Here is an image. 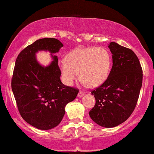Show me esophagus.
Masks as SVG:
<instances>
[{
    "mask_svg": "<svg viewBox=\"0 0 154 154\" xmlns=\"http://www.w3.org/2000/svg\"><path fill=\"white\" fill-rule=\"evenodd\" d=\"M84 94H85L83 91H79V94H78V97H84Z\"/></svg>",
    "mask_w": 154,
    "mask_h": 154,
    "instance_id": "obj_1",
    "label": "esophagus"
}]
</instances>
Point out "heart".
Returning <instances> with one entry per match:
<instances>
[{
	"label": "heart",
	"instance_id": "b5f03b06",
	"mask_svg": "<svg viewBox=\"0 0 154 154\" xmlns=\"http://www.w3.org/2000/svg\"><path fill=\"white\" fill-rule=\"evenodd\" d=\"M112 57L104 48H76L68 54L60 69L66 84L72 85L80 75L81 80L89 87H97L109 75Z\"/></svg>",
	"mask_w": 154,
	"mask_h": 154
}]
</instances>
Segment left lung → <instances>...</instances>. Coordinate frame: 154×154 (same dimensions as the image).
Here are the masks:
<instances>
[{
	"mask_svg": "<svg viewBox=\"0 0 154 154\" xmlns=\"http://www.w3.org/2000/svg\"><path fill=\"white\" fill-rule=\"evenodd\" d=\"M112 68L102 85L91 91L96 104L88 112L94 122L114 128L127 120L136 106L143 81V70L135 52L112 42Z\"/></svg>",
	"mask_w": 154,
	"mask_h": 154,
	"instance_id": "left-lung-1",
	"label": "left lung"
}]
</instances>
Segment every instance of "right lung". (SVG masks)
Listing matches in <instances>:
<instances>
[{
  "mask_svg": "<svg viewBox=\"0 0 154 154\" xmlns=\"http://www.w3.org/2000/svg\"><path fill=\"white\" fill-rule=\"evenodd\" d=\"M63 43L55 38L38 39L16 58L11 88L19 113L27 123L39 130H50L60 124L66 104L75 99L79 90L61 82L57 56ZM39 51L51 52L52 62L47 66L37 61Z\"/></svg>",
  "mask_w": 154,
  "mask_h": 154,
  "instance_id": "add662e5",
  "label": "right lung"
}]
</instances>
